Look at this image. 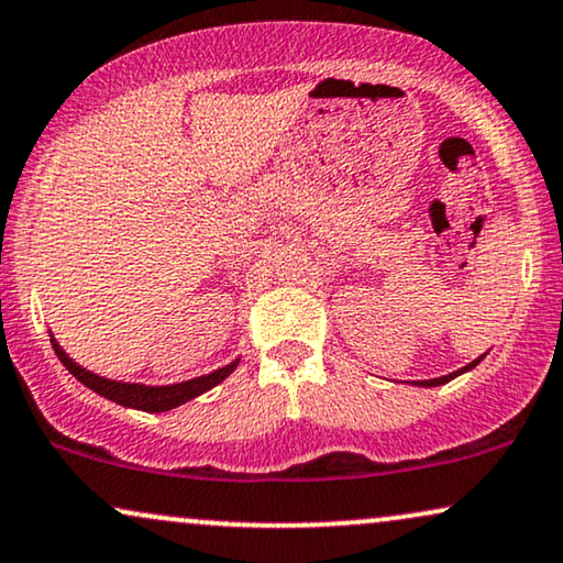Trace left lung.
<instances>
[{
	"label": "left lung",
	"mask_w": 563,
	"mask_h": 563,
	"mask_svg": "<svg viewBox=\"0 0 563 563\" xmlns=\"http://www.w3.org/2000/svg\"><path fill=\"white\" fill-rule=\"evenodd\" d=\"M486 356V354H484ZM484 356H478V360H473L471 364H465L463 369H457V372H450V375H444V377H434V379H421V383H413V385H419V388H437V385H444V383H450L452 377H457V375H463V372H468V369H473L476 367V364L484 360Z\"/></svg>",
	"instance_id": "left-lung-1"
}]
</instances>
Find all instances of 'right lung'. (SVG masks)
Wrapping results in <instances>:
<instances>
[{"mask_svg": "<svg viewBox=\"0 0 563 563\" xmlns=\"http://www.w3.org/2000/svg\"><path fill=\"white\" fill-rule=\"evenodd\" d=\"M51 346H54V352L58 360H62L64 367H67L71 375H75L79 383L85 385V388H90L92 393H98V396L113 400V404L136 408V411H147V413H163V411H170V408L188 404L191 398L201 396V393H207L214 388V385L222 383V379L228 377L240 362V360H235V362L224 364V367L209 372V375L186 379V383L142 385V383H121V379H108V377L95 375V372L79 367V364L56 344V339H51Z\"/></svg>", "mask_w": 563, "mask_h": 563, "instance_id": "add662e5", "label": "right lung"}]
</instances>
